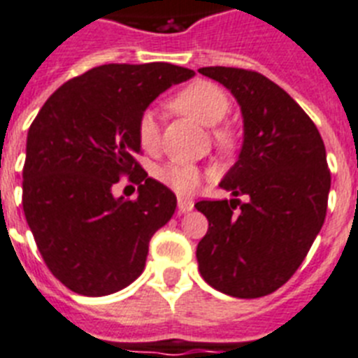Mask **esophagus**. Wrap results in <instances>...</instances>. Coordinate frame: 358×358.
Instances as JSON below:
<instances>
[{"instance_id":"34e87169","label":"esophagus","mask_w":358,"mask_h":358,"mask_svg":"<svg viewBox=\"0 0 358 358\" xmlns=\"http://www.w3.org/2000/svg\"><path fill=\"white\" fill-rule=\"evenodd\" d=\"M193 207H194L193 200H189V198H178V211L180 213L193 211Z\"/></svg>"}]
</instances>
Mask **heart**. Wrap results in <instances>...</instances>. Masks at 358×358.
Masks as SVG:
<instances>
[{"mask_svg":"<svg viewBox=\"0 0 358 358\" xmlns=\"http://www.w3.org/2000/svg\"><path fill=\"white\" fill-rule=\"evenodd\" d=\"M171 107L176 113L184 114L206 127H215L227 116L231 103L220 87L211 82L198 80L176 92V96L171 100ZM136 131L138 142L142 149L149 152L155 151L160 143V129H158V120L152 110H145L140 116ZM215 138L222 147H229L233 143V134L227 129H216ZM155 176L165 187H169L178 194H193L202 182V171L198 169L196 165L180 160L158 167L155 171Z\"/></svg>","mask_w":358,"mask_h":358,"instance_id":"b5f03b06","label":"heart"}]
</instances>
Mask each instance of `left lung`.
Returning a JSON list of instances; mask_svg holds the SVG:
<instances>
[{
    "mask_svg": "<svg viewBox=\"0 0 358 358\" xmlns=\"http://www.w3.org/2000/svg\"><path fill=\"white\" fill-rule=\"evenodd\" d=\"M198 72L229 89L244 118L238 160L220 182L235 198L194 203L209 220L198 269L225 295L266 296L293 276L322 227L331 187L326 147L302 107L262 74ZM238 196L248 200L242 204Z\"/></svg>",
    "mask_w": 358,
    "mask_h": 358,
    "instance_id": "8db88e82",
    "label": "left lung"
}]
</instances>
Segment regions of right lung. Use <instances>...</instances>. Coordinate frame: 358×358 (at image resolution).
<instances>
[{
    "instance_id": "add662e5",
    "label": "right lung",
    "mask_w": 358,
    "mask_h": 358,
    "mask_svg": "<svg viewBox=\"0 0 358 358\" xmlns=\"http://www.w3.org/2000/svg\"><path fill=\"white\" fill-rule=\"evenodd\" d=\"M193 76L171 63L100 65L63 83L32 122L23 211L47 267L74 293L110 295L142 275L149 240L171 220L176 196L134 158L138 120ZM123 173L141 184L136 201L112 194Z\"/></svg>"
}]
</instances>
